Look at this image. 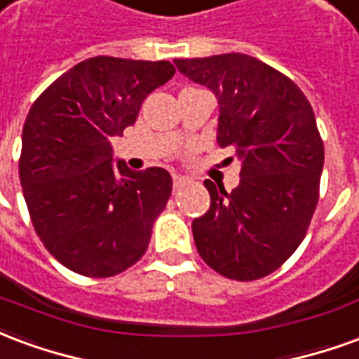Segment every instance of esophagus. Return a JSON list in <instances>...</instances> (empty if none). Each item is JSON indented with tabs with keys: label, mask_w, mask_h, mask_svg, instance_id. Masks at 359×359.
Returning a JSON list of instances; mask_svg holds the SVG:
<instances>
[{
	"label": "esophagus",
	"mask_w": 359,
	"mask_h": 359,
	"mask_svg": "<svg viewBox=\"0 0 359 359\" xmlns=\"http://www.w3.org/2000/svg\"><path fill=\"white\" fill-rule=\"evenodd\" d=\"M190 180L187 177H182V175H172V187L175 188H182L187 187Z\"/></svg>",
	"instance_id": "34e87169"
}]
</instances>
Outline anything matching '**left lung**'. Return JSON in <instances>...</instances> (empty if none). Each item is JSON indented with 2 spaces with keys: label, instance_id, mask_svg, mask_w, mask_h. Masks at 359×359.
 Listing matches in <instances>:
<instances>
[{
  "label": "left lung",
  "instance_id": "left-lung-1",
  "mask_svg": "<svg viewBox=\"0 0 359 359\" xmlns=\"http://www.w3.org/2000/svg\"><path fill=\"white\" fill-rule=\"evenodd\" d=\"M175 65L217 95L219 146L242 161L233 192L203 182L211 205L192 221L198 254L226 278L267 277L300 246L319 200L325 149L313 109L288 76L244 53Z\"/></svg>",
  "mask_w": 359,
  "mask_h": 359
}]
</instances>
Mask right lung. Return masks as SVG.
<instances>
[{
  "mask_svg": "<svg viewBox=\"0 0 359 359\" xmlns=\"http://www.w3.org/2000/svg\"><path fill=\"white\" fill-rule=\"evenodd\" d=\"M172 74L169 61L90 57L51 82L28 111L20 187L36 234L67 269L113 277L148 248L171 175L115 165L111 138L136 123L142 102Z\"/></svg>",
  "mask_w": 359,
  "mask_h": 359,
  "instance_id": "1",
  "label": "right lung"
}]
</instances>
